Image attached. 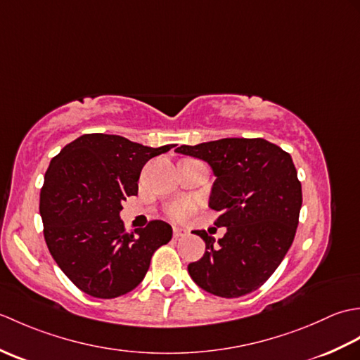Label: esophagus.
Masks as SVG:
<instances>
[{
  "mask_svg": "<svg viewBox=\"0 0 360 360\" xmlns=\"http://www.w3.org/2000/svg\"><path fill=\"white\" fill-rule=\"evenodd\" d=\"M184 235H187L186 229H182L179 226H174L173 227V236H174V238H179V236H184Z\"/></svg>",
  "mask_w": 360,
  "mask_h": 360,
  "instance_id": "34e87169",
  "label": "esophagus"
}]
</instances>
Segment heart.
<instances>
[{
  "mask_svg": "<svg viewBox=\"0 0 360 360\" xmlns=\"http://www.w3.org/2000/svg\"><path fill=\"white\" fill-rule=\"evenodd\" d=\"M195 212V204L192 201H179L174 202L168 209V215L174 219H187Z\"/></svg>",
  "mask_w": 360,
  "mask_h": 360,
  "instance_id": "1",
  "label": "heart"
}]
</instances>
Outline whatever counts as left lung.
Wrapping results in <instances>:
<instances>
[{
  "label": "left lung",
  "instance_id": "1",
  "mask_svg": "<svg viewBox=\"0 0 360 360\" xmlns=\"http://www.w3.org/2000/svg\"><path fill=\"white\" fill-rule=\"evenodd\" d=\"M207 162L215 182L209 207L221 212L217 227L227 232L205 243L188 274L209 294L236 298L257 290L277 269L294 241L302 209V184L289 153L264 139H226L174 150Z\"/></svg>",
  "mask_w": 360,
  "mask_h": 360
}]
</instances>
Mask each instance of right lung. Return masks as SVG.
Wrapping results in <instances>:
<instances>
[{
    "mask_svg": "<svg viewBox=\"0 0 360 360\" xmlns=\"http://www.w3.org/2000/svg\"><path fill=\"white\" fill-rule=\"evenodd\" d=\"M173 145L153 148L117 134H83L51 160L40 193L44 240L60 269L83 292L116 298L147 274L172 226L150 221L127 233L122 201L137 195L145 162Z\"/></svg>",
    "mask_w": 360,
    "mask_h": 360,
    "instance_id": "obj_1",
    "label": "right lung"
}]
</instances>
